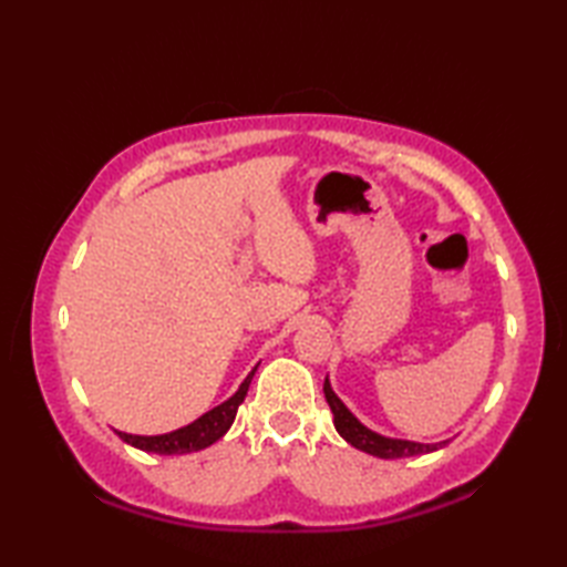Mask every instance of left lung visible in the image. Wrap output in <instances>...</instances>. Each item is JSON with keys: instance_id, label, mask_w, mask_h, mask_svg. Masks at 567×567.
I'll list each match as a JSON object with an SVG mask.
<instances>
[{"instance_id": "8db88e82", "label": "left lung", "mask_w": 567, "mask_h": 567, "mask_svg": "<svg viewBox=\"0 0 567 567\" xmlns=\"http://www.w3.org/2000/svg\"><path fill=\"white\" fill-rule=\"evenodd\" d=\"M323 394H327V402L333 412V426L341 436L353 445V449L370 453L375 457H384V461H394V457H412V455H424V453H433L443 449L449 441L441 443H416V441H404V439H390L382 436V433L368 429L365 424L353 416L351 409H348L336 392L331 390L329 378L323 380Z\"/></svg>"}]
</instances>
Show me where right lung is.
I'll list each match as a JSON object with an SVG mask.
<instances>
[{"label": "right lung", "instance_id": "1", "mask_svg": "<svg viewBox=\"0 0 567 567\" xmlns=\"http://www.w3.org/2000/svg\"><path fill=\"white\" fill-rule=\"evenodd\" d=\"M258 365L248 372L246 380L240 382V388L231 396H228L226 402L209 409L207 414H202L197 421H192V424L177 429V431H171V433H161V436H134V433H124V431H116V436L124 443L134 445V449H138V451L158 453V455H185V453H195V451L207 449V445L219 441L224 433L231 429L238 406L246 400L250 380H252V375H256Z\"/></svg>", "mask_w": 567, "mask_h": 567}]
</instances>
